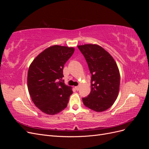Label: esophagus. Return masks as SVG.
<instances>
[{
    "label": "esophagus",
    "instance_id": "1",
    "mask_svg": "<svg viewBox=\"0 0 149 149\" xmlns=\"http://www.w3.org/2000/svg\"><path fill=\"white\" fill-rule=\"evenodd\" d=\"M79 89V86H75V89L76 91H78Z\"/></svg>",
    "mask_w": 149,
    "mask_h": 149
}]
</instances>
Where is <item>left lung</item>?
<instances>
[{"label": "left lung", "mask_w": 149, "mask_h": 149, "mask_svg": "<svg viewBox=\"0 0 149 149\" xmlns=\"http://www.w3.org/2000/svg\"><path fill=\"white\" fill-rule=\"evenodd\" d=\"M78 48L91 74V91L83 98V104L94 111H104L118 96L120 74L118 65L110 54L97 45L85 44Z\"/></svg>", "instance_id": "obj_1"}]
</instances>
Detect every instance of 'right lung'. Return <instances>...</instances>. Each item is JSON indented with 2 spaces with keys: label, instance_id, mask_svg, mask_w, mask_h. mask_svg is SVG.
Listing matches in <instances>:
<instances>
[{
  "label": "right lung",
  "instance_id": "add662e5",
  "mask_svg": "<svg viewBox=\"0 0 149 149\" xmlns=\"http://www.w3.org/2000/svg\"><path fill=\"white\" fill-rule=\"evenodd\" d=\"M74 52L73 47L53 45L40 53L30 65L29 92L35 105L44 113L56 114L68 105L73 91L61 79L64 65Z\"/></svg>",
  "mask_w": 149,
  "mask_h": 149
}]
</instances>
